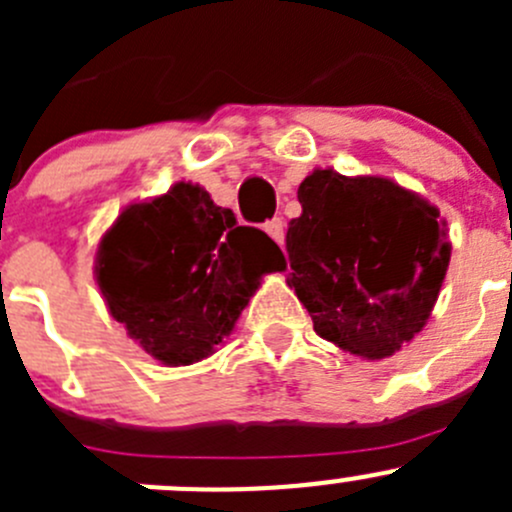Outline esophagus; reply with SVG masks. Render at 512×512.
I'll list each match as a JSON object with an SVG mask.
<instances>
[{
    "instance_id": "esophagus-1",
    "label": "esophagus",
    "mask_w": 512,
    "mask_h": 512,
    "mask_svg": "<svg viewBox=\"0 0 512 512\" xmlns=\"http://www.w3.org/2000/svg\"><path fill=\"white\" fill-rule=\"evenodd\" d=\"M265 232L277 242V245H282V242H285V223H282V218L267 220Z\"/></svg>"
}]
</instances>
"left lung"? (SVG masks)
Instances as JSON below:
<instances>
[{"mask_svg":"<svg viewBox=\"0 0 512 512\" xmlns=\"http://www.w3.org/2000/svg\"><path fill=\"white\" fill-rule=\"evenodd\" d=\"M287 285L314 332L361 359H386L426 327L451 242L436 205L381 175L317 168L297 190Z\"/></svg>","mask_w":512,"mask_h":512,"instance_id":"obj_1","label":"left lung"}]
</instances>
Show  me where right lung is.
Masks as SVG:
<instances>
[{
    "mask_svg": "<svg viewBox=\"0 0 512 512\" xmlns=\"http://www.w3.org/2000/svg\"><path fill=\"white\" fill-rule=\"evenodd\" d=\"M285 270L280 247L193 183L123 208L96 252V285L126 334L165 366L208 359L262 275Z\"/></svg>",
    "mask_w": 512,
    "mask_h": 512,
    "instance_id": "1",
    "label": "right lung"
}]
</instances>
